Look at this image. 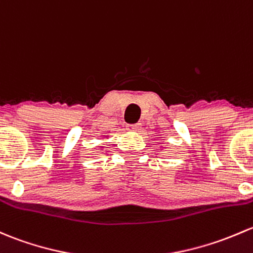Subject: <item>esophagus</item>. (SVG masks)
<instances>
[{"label":"esophagus","instance_id":"esophagus-1","mask_svg":"<svg viewBox=\"0 0 253 253\" xmlns=\"http://www.w3.org/2000/svg\"><path fill=\"white\" fill-rule=\"evenodd\" d=\"M140 127H142V125L140 124H134V125H127L126 128H127V131L137 132V131H139Z\"/></svg>","mask_w":253,"mask_h":253}]
</instances>
